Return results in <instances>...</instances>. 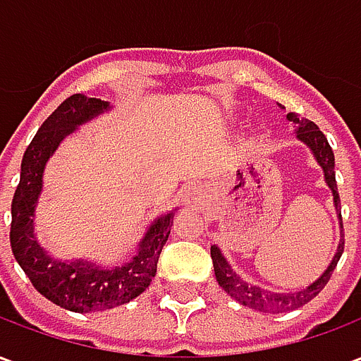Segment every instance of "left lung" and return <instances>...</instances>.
<instances>
[{
	"label": "left lung",
	"mask_w": 361,
	"mask_h": 361,
	"mask_svg": "<svg viewBox=\"0 0 361 361\" xmlns=\"http://www.w3.org/2000/svg\"><path fill=\"white\" fill-rule=\"evenodd\" d=\"M286 118L288 121H294L295 126H298V137L313 150L317 162L321 164V168H323V172H325V180L326 183H329V188L333 189L334 204H336V211H338V209H341V195H338L336 178H334V154L333 149H331V145L326 141V137L313 121L303 119L302 116H298L295 111H290ZM338 219H341V228L344 230V226H342L341 211H338ZM342 251H344V234H342V240L341 243H338V251H336V255H334L333 263H331L329 269L323 272V276L319 280H315L311 286H307L305 290H302V292H295V294H272V292H267L263 288L251 286L247 282H243V280L230 269V265L226 263V259L222 257V253H220V250L216 245H212L211 247V257L219 284L222 286V290L228 292L234 300H238V302L243 303V305H247L251 310L263 311V313H284V311L298 310V307L305 305V303L310 302V300H313V298L326 286V282L333 276L334 267L338 263Z\"/></svg>",
	"instance_id": "left-lung-1"
}]
</instances>
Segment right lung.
<instances>
[{
  "instance_id": "add662e5",
  "label": "right lung",
  "mask_w": 361,
  "mask_h": 361,
  "mask_svg": "<svg viewBox=\"0 0 361 361\" xmlns=\"http://www.w3.org/2000/svg\"><path fill=\"white\" fill-rule=\"evenodd\" d=\"M108 108L100 98L73 94L59 104L44 121L35 139L25 150L20 164V181L11 203V240L13 255L25 271L32 286L50 302L77 313L111 310L131 302L149 288L157 274L158 257L170 235L172 214L158 219L145 235L139 251L131 263L121 269L104 271L85 263H61L50 259L32 234L35 203L42 188V170L46 160L56 150L59 141L71 133L82 121Z\"/></svg>"
}]
</instances>
